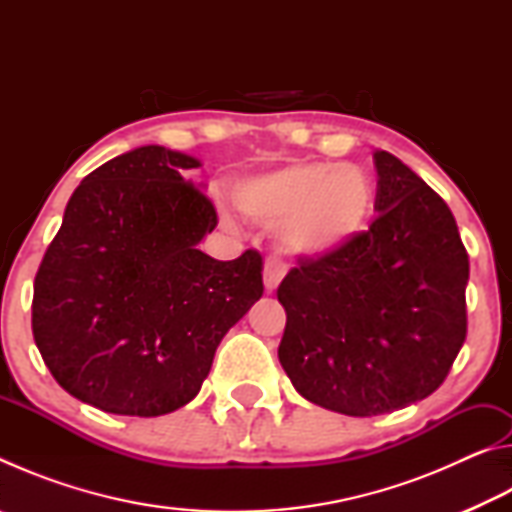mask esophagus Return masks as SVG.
I'll return each instance as SVG.
<instances>
[{"label": "esophagus", "mask_w": 512, "mask_h": 512, "mask_svg": "<svg viewBox=\"0 0 512 512\" xmlns=\"http://www.w3.org/2000/svg\"><path fill=\"white\" fill-rule=\"evenodd\" d=\"M287 273V266H284L277 257H268L264 264V289L266 293H273L280 287L282 277Z\"/></svg>", "instance_id": "esophagus-1"}]
</instances>
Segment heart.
<instances>
[{
	"label": "heart",
	"instance_id": "1",
	"mask_svg": "<svg viewBox=\"0 0 512 512\" xmlns=\"http://www.w3.org/2000/svg\"><path fill=\"white\" fill-rule=\"evenodd\" d=\"M232 203L248 221L275 228L287 255L323 259L366 232L375 187L357 164L293 160L237 180Z\"/></svg>",
	"mask_w": 512,
	"mask_h": 512
}]
</instances>
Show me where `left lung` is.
<instances>
[{
	"label": "left lung",
	"mask_w": 512,
	"mask_h": 512,
	"mask_svg": "<svg viewBox=\"0 0 512 512\" xmlns=\"http://www.w3.org/2000/svg\"><path fill=\"white\" fill-rule=\"evenodd\" d=\"M370 230L302 262L277 300V357L296 391L327 411L372 418L443 384L467 334L470 259L447 203L388 151L375 153Z\"/></svg>",
	"instance_id": "left-lung-1"
}]
</instances>
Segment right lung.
Segmentation results:
<instances>
[{"label":"right lung","instance_id":"obj_1","mask_svg":"<svg viewBox=\"0 0 512 512\" xmlns=\"http://www.w3.org/2000/svg\"><path fill=\"white\" fill-rule=\"evenodd\" d=\"M194 155L137 146L74 189L33 284V339L76 400L155 418L192 402L214 352L262 298L255 250L219 262L198 244L216 212L185 178Z\"/></svg>","mask_w":512,"mask_h":512}]
</instances>
